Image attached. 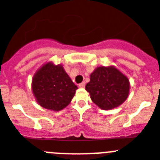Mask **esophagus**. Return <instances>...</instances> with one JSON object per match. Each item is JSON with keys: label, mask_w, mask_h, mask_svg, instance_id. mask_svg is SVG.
<instances>
[{"label": "esophagus", "mask_w": 160, "mask_h": 160, "mask_svg": "<svg viewBox=\"0 0 160 160\" xmlns=\"http://www.w3.org/2000/svg\"><path fill=\"white\" fill-rule=\"evenodd\" d=\"M84 86H85V83H84V82H82L81 83H80V84H79V87H80V88H84Z\"/></svg>", "instance_id": "esophagus-1"}]
</instances>
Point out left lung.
Instances as JSON below:
<instances>
[{
    "instance_id": "1",
    "label": "left lung",
    "mask_w": 160,
    "mask_h": 160,
    "mask_svg": "<svg viewBox=\"0 0 160 160\" xmlns=\"http://www.w3.org/2000/svg\"><path fill=\"white\" fill-rule=\"evenodd\" d=\"M85 89L95 104L103 110H111L128 99L130 82L115 66H100L91 73Z\"/></svg>"
}]
</instances>
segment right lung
Listing matches in <instances>:
<instances>
[{"label": "right lung", "instance_id": "obj_1", "mask_svg": "<svg viewBox=\"0 0 160 160\" xmlns=\"http://www.w3.org/2000/svg\"><path fill=\"white\" fill-rule=\"evenodd\" d=\"M77 88L63 66L52 61L43 64L32 80V91L38 104L54 112L67 107Z\"/></svg>", "mask_w": 160, "mask_h": 160}]
</instances>
